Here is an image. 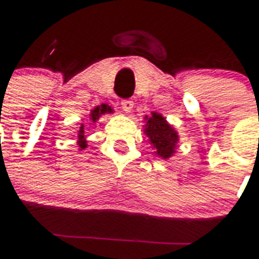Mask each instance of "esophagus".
<instances>
[{
    "label": "esophagus",
    "mask_w": 259,
    "mask_h": 259,
    "mask_svg": "<svg viewBox=\"0 0 259 259\" xmlns=\"http://www.w3.org/2000/svg\"><path fill=\"white\" fill-rule=\"evenodd\" d=\"M121 106H122V109L129 113L130 110L133 109V101H132V99H122Z\"/></svg>",
    "instance_id": "esophagus-1"
}]
</instances>
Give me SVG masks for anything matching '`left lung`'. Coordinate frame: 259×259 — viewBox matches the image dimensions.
Listing matches in <instances>:
<instances>
[{"label":"left lung","mask_w":259,"mask_h":259,"mask_svg":"<svg viewBox=\"0 0 259 259\" xmlns=\"http://www.w3.org/2000/svg\"><path fill=\"white\" fill-rule=\"evenodd\" d=\"M146 134L149 136L150 142L153 144L154 153L160 157L168 158L175 153V145L177 142V134L170 127L161 115L154 113L146 122Z\"/></svg>","instance_id":"1"}]
</instances>
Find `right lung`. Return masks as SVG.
I'll return each instance as SVG.
<instances>
[{"label":"right lung","instance_id":"add662e5","mask_svg":"<svg viewBox=\"0 0 259 259\" xmlns=\"http://www.w3.org/2000/svg\"><path fill=\"white\" fill-rule=\"evenodd\" d=\"M109 110H110V107H107L106 105H102V106H99V107H95V109H94V111H93V114H91V117H93V121H95V119H97V117H99L101 114L106 113V111H109ZM78 138L80 140V141H79V146H80L82 149H84V148H86V142H84V126H83V125L79 127Z\"/></svg>","mask_w":259,"mask_h":259}]
</instances>
